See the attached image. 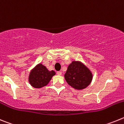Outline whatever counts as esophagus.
<instances>
[{
    "label": "esophagus",
    "mask_w": 124,
    "mask_h": 124,
    "mask_svg": "<svg viewBox=\"0 0 124 124\" xmlns=\"http://www.w3.org/2000/svg\"><path fill=\"white\" fill-rule=\"evenodd\" d=\"M57 74H58V75H59V76H61V74H62V73H61V71H58V72H57Z\"/></svg>",
    "instance_id": "1"
}]
</instances>
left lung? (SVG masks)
Masks as SVG:
<instances>
[{
  "mask_svg": "<svg viewBox=\"0 0 124 124\" xmlns=\"http://www.w3.org/2000/svg\"><path fill=\"white\" fill-rule=\"evenodd\" d=\"M91 70L81 61H72L64 74L66 81L77 90H83L91 84L93 80Z\"/></svg>",
  "mask_w": 124,
  "mask_h": 124,
  "instance_id": "1",
  "label": "left lung"
}]
</instances>
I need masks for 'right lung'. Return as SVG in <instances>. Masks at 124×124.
<instances>
[{"label": "right lung", "mask_w": 124, "mask_h": 124, "mask_svg": "<svg viewBox=\"0 0 124 124\" xmlns=\"http://www.w3.org/2000/svg\"><path fill=\"white\" fill-rule=\"evenodd\" d=\"M55 74L54 71H50L45 66L40 63L31 69L30 72L28 82L35 88H41L46 86Z\"/></svg>", "instance_id": "obj_1"}]
</instances>
